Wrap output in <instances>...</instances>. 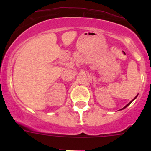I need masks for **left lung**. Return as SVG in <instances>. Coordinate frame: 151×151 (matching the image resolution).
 <instances>
[{"instance_id": "left-lung-1", "label": "left lung", "mask_w": 151, "mask_h": 151, "mask_svg": "<svg viewBox=\"0 0 151 151\" xmlns=\"http://www.w3.org/2000/svg\"><path fill=\"white\" fill-rule=\"evenodd\" d=\"M136 97H137V96H136ZM136 97H135V98H134V99H136ZM134 99H133V100H134ZM133 100H132V101H133ZM132 101H130V102H129V104H128L127 105H126V106H124V107H123V109H124V108H126V106H129V104H131V103H132Z\"/></svg>"}]
</instances>
